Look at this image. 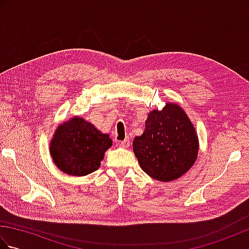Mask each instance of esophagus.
I'll use <instances>...</instances> for the list:
<instances>
[{
	"mask_svg": "<svg viewBox=\"0 0 249 249\" xmlns=\"http://www.w3.org/2000/svg\"><path fill=\"white\" fill-rule=\"evenodd\" d=\"M120 145H121L122 147H124V149H127V147L130 145L129 139H125L124 141H121V142H120Z\"/></svg>",
	"mask_w": 249,
	"mask_h": 249,
	"instance_id": "esophagus-1",
	"label": "esophagus"
}]
</instances>
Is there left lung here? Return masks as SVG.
<instances>
[{
  "label": "left lung",
  "instance_id": "left-lung-1",
  "mask_svg": "<svg viewBox=\"0 0 249 249\" xmlns=\"http://www.w3.org/2000/svg\"><path fill=\"white\" fill-rule=\"evenodd\" d=\"M134 153L146 174L170 182L186 173L198 157L199 140L192 121L178 104L147 114L145 129L133 141Z\"/></svg>",
  "mask_w": 249,
  "mask_h": 249
}]
</instances>
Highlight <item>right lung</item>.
<instances>
[{"label":"right lung","instance_id":"obj_1","mask_svg":"<svg viewBox=\"0 0 249 249\" xmlns=\"http://www.w3.org/2000/svg\"><path fill=\"white\" fill-rule=\"evenodd\" d=\"M111 145L109 135L84 119L73 116L57 126L50 142V154L61 171L84 177L97 170Z\"/></svg>","mask_w":249,"mask_h":249}]
</instances>
